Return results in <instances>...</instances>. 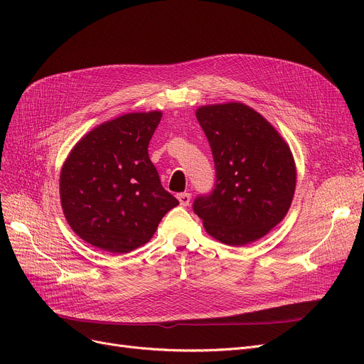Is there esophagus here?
<instances>
[{"instance_id":"1","label":"esophagus","mask_w":364,"mask_h":364,"mask_svg":"<svg viewBox=\"0 0 364 364\" xmlns=\"http://www.w3.org/2000/svg\"><path fill=\"white\" fill-rule=\"evenodd\" d=\"M177 198H178V200H180V205L181 206H188V203H190V199H192V195L190 193H180V195H177Z\"/></svg>"}]
</instances>
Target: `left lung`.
Segmentation results:
<instances>
[{
  "mask_svg": "<svg viewBox=\"0 0 364 364\" xmlns=\"http://www.w3.org/2000/svg\"><path fill=\"white\" fill-rule=\"evenodd\" d=\"M196 118L211 146L215 183L193 202L217 240L243 246L269 233L289 211L296 169L270 122L242 103L202 106Z\"/></svg>",
  "mask_w": 364,
  "mask_h": 364,
  "instance_id": "left-lung-1",
  "label": "left lung"
}]
</instances>
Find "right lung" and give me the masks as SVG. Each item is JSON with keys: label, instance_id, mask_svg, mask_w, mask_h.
Segmentation results:
<instances>
[{"label": "right lung", "instance_id": "add662e5", "mask_svg": "<svg viewBox=\"0 0 364 364\" xmlns=\"http://www.w3.org/2000/svg\"><path fill=\"white\" fill-rule=\"evenodd\" d=\"M161 112L127 113L90 131L60 174V199L72 230L90 245L127 254L150 240L178 205L161 184L149 141Z\"/></svg>", "mask_w": 364, "mask_h": 364}]
</instances>
